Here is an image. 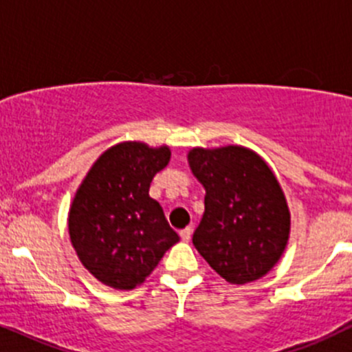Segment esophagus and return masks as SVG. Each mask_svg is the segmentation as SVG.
<instances>
[{
	"label": "esophagus",
	"instance_id": "obj_1",
	"mask_svg": "<svg viewBox=\"0 0 352 352\" xmlns=\"http://www.w3.org/2000/svg\"><path fill=\"white\" fill-rule=\"evenodd\" d=\"M190 235H192V228H190V227H186V228H182V230H180V237H182L184 242L189 241Z\"/></svg>",
	"mask_w": 352,
	"mask_h": 352
}]
</instances>
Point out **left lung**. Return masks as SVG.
Segmentation results:
<instances>
[{
    "label": "left lung",
    "mask_w": 352,
    "mask_h": 352,
    "mask_svg": "<svg viewBox=\"0 0 352 352\" xmlns=\"http://www.w3.org/2000/svg\"><path fill=\"white\" fill-rule=\"evenodd\" d=\"M189 163L206 189L194 248L230 284L268 274L287 245L291 214L267 163L241 146L196 148Z\"/></svg>",
    "instance_id": "1"
}]
</instances>
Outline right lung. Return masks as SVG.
I'll list each match as a JSON object with an SVG mask.
<instances>
[{
	"instance_id": "1",
	"label": "right lung",
	"mask_w": 352,
	"mask_h": 352,
	"mask_svg": "<svg viewBox=\"0 0 352 352\" xmlns=\"http://www.w3.org/2000/svg\"><path fill=\"white\" fill-rule=\"evenodd\" d=\"M170 149L122 142L104 151L78 187L68 230L78 259L104 285L134 289L180 241L151 180L168 165Z\"/></svg>"
}]
</instances>
